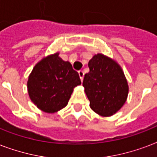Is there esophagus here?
I'll list each match as a JSON object with an SVG mask.
<instances>
[{"label": "esophagus", "mask_w": 157, "mask_h": 157, "mask_svg": "<svg viewBox=\"0 0 157 157\" xmlns=\"http://www.w3.org/2000/svg\"><path fill=\"white\" fill-rule=\"evenodd\" d=\"M78 73H79V76H80V78H81V81H83V79H84V75H85V73H84V71H82V70L79 71Z\"/></svg>", "instance_id": "esophagus-1"}]
</instances>
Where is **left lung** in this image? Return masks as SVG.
<instances>
[{
	"label": "left lung",
	"mask_w": 157,
	"mask_h": 157,
	"mask_svg": "<svg viewBox=\"0 0 157 157\" xmlns=\"http://www.w3.org/2000/svg\"><path fill=\"white\" fill-rule=\"evenodd\" d=\"M90 71L83 81L85 92L94 112L101 117H111L126 102L129 86L117 61L97 54L89 61Z\"/></svg>",
	"instance_id": "left-lung-1"
}]
</instances>
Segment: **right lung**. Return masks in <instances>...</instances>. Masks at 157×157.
Wrapping results in <instances>:
<instances>
[{
    "label": "right lung",
    "mask_w": 157,
    "mask_h": 157,
    "mask_svg": "<svg viewBox=\"0 0 157 157\" xmlns=\"http://www.w3.org/2000/svg\"><path fill=\"white\" fill-rule=\"evenodd\" d=\"M59 55L57 52L44 57L28 76L29 98L46 113H54L66 107L74 88L81 84L78 72Z\"/></svg>",
    "instance_id": "add662e5"
}]
</instances>
